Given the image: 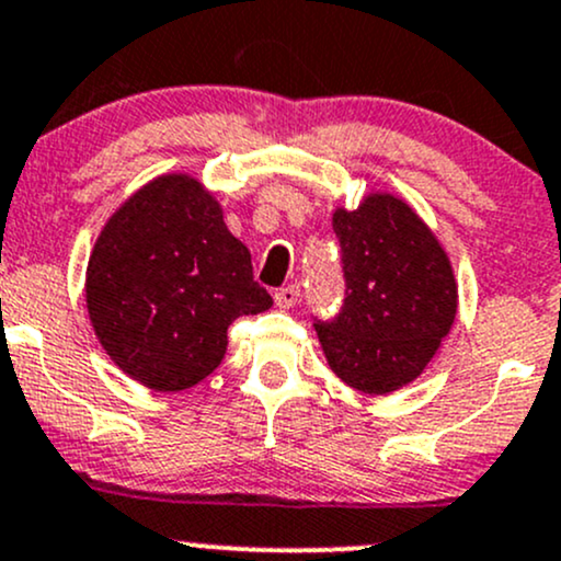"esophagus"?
I'll return each instance as SVG.
<instances>
[{
  "instance_id": "esophagus-1",
  "label": "esophagus",
  "mask_w": 561,
  "mask_h": 561,
  "mask_svg": "<svg viewBox=\"0 0 561 561\" xmlns=\"http://www.w3.org/2000/svg\"><path fill=\"white\" fill-rule=\"evenodd\" d=\"M274 300H276V306H279V309H293V306L300 300V287L298 285L282 287V290H276Z\"/></svg>"
}]
</instances>
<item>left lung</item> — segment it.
Instances as JSON below:
<instances>
[{
  "instance_id": "left-lung-1",
  "label": "left lung",
  "mask_w": 561,
  "mask_h": 561,
  "mask_svg": "<svg viewBox=\"0 0 561 561\" xmlns=\"http://www.w3.org/2000/svg\"><path fill=\"white\" fill-rule=\"evenodd\" d=\"M346 300L317 322L330 370L351 389L391 393L412 383L453 330L458 282L436 233L404 199L373 191L356 210L335 207Z\"/></svg>"
}]
</instances>
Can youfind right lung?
Listing matches in <instances>:
<instances>
[{
    "label": "right lung",
    "mask_w": 561,
    "mask_h": 561,
    "mask_svg": "<svg viewBox=\"0 0 561 561\" xmlns=\"http://www.w3.org/2000/svg\"><path fill=\"white\" fill-rule=\"evenodd\" d=\"M90 324L122 373L153 391L205 380L237 317L274 306L213 191L168 172L127 196L98 233L84 276Z\"/></svg>",
    "instance_id": "right-lung-1"
}]
</instances>
